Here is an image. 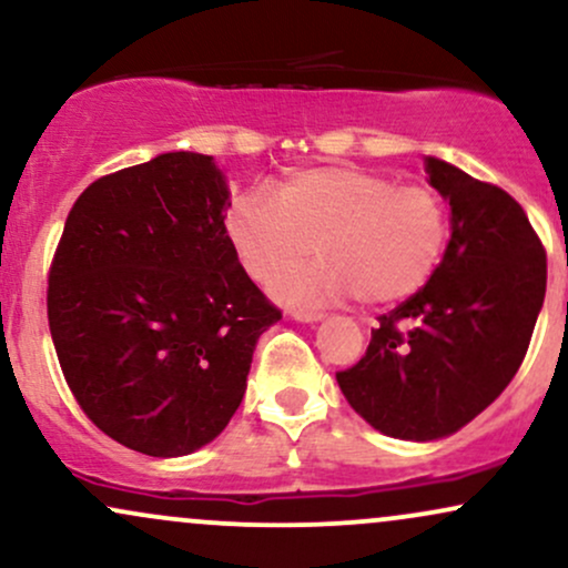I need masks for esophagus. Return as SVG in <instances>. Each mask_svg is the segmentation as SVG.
Returning <instances> with one entry per match:
<instances>
[{
    "instance_id": "obj_1",
    "label": "esophagus",
    "mask_w": 568,
    "mask_h": 568,
    "mask_svg": "<svg viewBox=\"0 0 568 568\" xmlns=\"http://www.w3.org/2000/svg\"><path fill=\"white\" fill-rule=\"evenodd\" d=\"M291 317L298 323H317L323 321V312H315V310H291Z\"/></svg>"
}]
</instances>
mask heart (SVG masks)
I'll list each match as a JSON object with an SVG mask.
<instances>
[{"label": "heart", "mask_w": 568, "mask_h": 568, "mask_svg": "<svg viewBox=\"0 0 568 568\" xmlns=\"http://www.w3.org/2000/svg\"><path fill=\"white\" fill-rule=\"evenodd\" d=\"M224 232L245 275L277 283L296 304L334 302L357 293L363 304L414 296L438 270L448 243V213L433 186L397 184L387 173L321 165L285 175L275 197L247 189L232 197Z\"/></svg>", "instance_id": "obj_1"}]
</instances>
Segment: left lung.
Here are the masks:
<instances>
[{"label":"left lung","instance_id":"left-lung-1","mask_svg":"<svg viewBox=\"0 0 568 568\" xmlns=\"http://www.w3.org/2000/svg\"><path fill=\"white\" fill-rule=\"evenodd\" d=\"M427 175L452 205V240L422 291L379 317L366 355L336 382L389 438H446L513 382L545 302L547 256L505 189L438 158Z\"/></svg>","mask_w":568,"mask_h":568}]
</instances>
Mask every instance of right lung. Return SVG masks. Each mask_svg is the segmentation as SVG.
Listing matches in <instances>:
<instances>
[{"label": "right lung", "instance_id": "obj_1", "mask_svg": "<svg viewBox=\"0 0 568 568\" xmlns=\"http://www.w3.org/2000/svg\"><path fill=\"white\" fill-rule=\"evenodd\" d=\"M213 158L168 152L77 197L48 277L58 363L88 419L122 446L184 456L230 425L280 310L224 232Z\"/></svg>", "mask_w": 568, "mask_h": 568}]
</instances>
